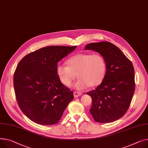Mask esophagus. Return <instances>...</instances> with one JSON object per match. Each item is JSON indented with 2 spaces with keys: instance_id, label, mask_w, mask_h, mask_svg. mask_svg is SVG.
<instances>
[{
  "instance_id": "1",
  "label": "esophagus",
  "mask_w": 148,
  "mask_h": 148,
  "mask_svg": "<svg viewBox=\"0 0 148 148\" xmlns=\"http://www.w3.org/2000/svg\"><path fill=\"white\" fill-rule=\"evenodd\" d=\"M73 95H74V97L75 98H76V97H78L79 96H80V95H81L82 93L79 92H77V91H75L73 92Z\"/></svg>"
}]
</instances>
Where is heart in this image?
I'll list each match as a JSON object with an SVG mask.
<instances>
[{
	"label": "heart",
	"instance_id": "1",
	"mask_svg": "<svg viewBox=\"0 0 148 148\" xmlns=\"http://www.w3.org/2000/svg\"><path fill=\"white\" fill-rule=\"evenodd\" d=\"M66 63L67 66L62 64L57 65V75L61 82L70 86L77 74L79 79L73 86L77 90H85L90 85H100L106 75V61L99 54H78L69 58Z\"/></svg>",
	"mask_w": 148,
	"mask_h": 148
}]
</instances>
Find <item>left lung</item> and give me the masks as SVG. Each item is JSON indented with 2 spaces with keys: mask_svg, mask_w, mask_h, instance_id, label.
I'll use <instances>...</instances> for the list:
<instances>
[{
  "mask_svg": "<svg viewBox=\"0 0 148 148\" xmlns=\"http://www.w3.org/2000/svg\"><path fill=\"white\" fill-rule=\"evenodd\" d=\"M85 49L99 53L106 63V75L101 84L86 93L92 99L91 114L98 123L118 120L127 111L134 92L133 65L119 48L109 42L90 43Z\"/></svg>",
  "mask_w": 148,
  "mask_h": 148,
  "instance_id": "1",
  "label": "left lung"
}]
</instances>
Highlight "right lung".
<instances>
[{
	"mask_svg": "<svg viewBox=\"0 0 148 148\" xmlns=\"http://www.w3.org/2000/svg\"><path fill=\"white\" fill-rule=\"evenodd\" d=\"M76 46H50L24 57L14 74L16 99L23 114L40 125L57 124L73 92L59 80L58 62Z\"/></svg>",
	"mask_w": 148,
	"mask_h": 148,
	"instance_id": "add662e5",
	"label": "right lung"
}]
</instances>
